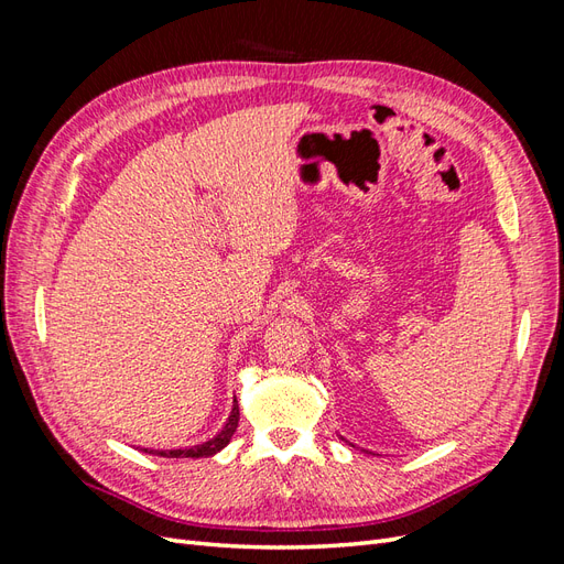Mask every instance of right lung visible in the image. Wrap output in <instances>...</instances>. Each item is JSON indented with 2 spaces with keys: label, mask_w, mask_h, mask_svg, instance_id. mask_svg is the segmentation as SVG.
I'll use <instances>...</instances> for the list:
<instances>
[{
  "label": "right lung",
  "mask_w": 564,
  "mask_h": 564,
  "mask_svg": "<svg viewBox=\"0 0 564 564\" xmlns=\"http://www.w3.org/2000/svg\"><path fill=\"white\" fill-rule=\"evenodd\" d=\"M237 421H240V406H237V400H235V406H232V412H230V416H228V421H226V425H224V431H220L216 437H212L209 442H202V445H197V447H191V449H164V452H160V449H145L148 454H155V456H164V458H202V456H214L216 452H220L224 449L228 442H230V437H232V433L237 431Z\"/></svg>",
  "instance_id": "obj_1"
}]
</instances>
